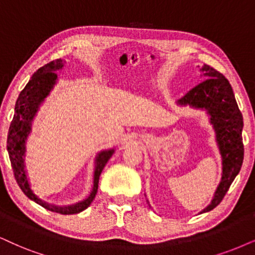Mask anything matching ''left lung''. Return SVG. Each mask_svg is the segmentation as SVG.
Returning <instances> with one entry per match:
<instances>
[{"mask_svg": "<svg viewBox=\"0 0 255 255\" xmlns=\"http://www.w3.org/2000/svg\"><path fill=\"white\" fill-rule=\"evenodd\" d=\"M201 70L206 77L205 81L189 90L179 100V104L206 109L211 115V124L217 133L222 156V178L212 202L201 212L205 213L220 204L243 166L244 143L241 134L244 119L226 77L206 64Z\"/></svg>", "mask_w": 255, "mask_h": 255, "instance_id": "1", "label": "left lung"}]
</instances>
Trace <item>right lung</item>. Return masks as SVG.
Here are the masks:
<instances>
[{
  "instance_id": "add662e5",
  "label": "right lung",
  "mask_w": 255,
  "mask_h": 255,
  "mask_svg": "<svg viewBox=\"0 0 255 255\" xmlns=\"http://www.w3.org/2000/svg\"><path fill=\"white\" fill-rule=\"evenodd\" d=\"M63 67V61L61 59L50 61L49 63L44 64L43 67L38 68L33 74L31 79L25 85L23 90L18 95L17 101L15 105V114L10 122V127L8 131L7 138V149L10 159L12 172L16 179V182L20 186L22 192L28 196L29 199L33 200L36 204L41 205L48 211L55 212L60 214H77L80 212L85 211L94 200L96 192L99 187V179L101 175L102 169L105 168L106 163L111 159V156L114 153V149L104 150L99 154L96 157V166L94 172V186L90 195L86 200L81 202H77L72 206H60L50 205L47 202L42 201L40 198H37L34 194L33 191L29 187V182L25 175L24 170V151H25V140L30 131V125L34 115L36 114L38 105L43 101L44 98L49 94L50 89L55 85L57 75L56 70L61 69Z\"/></svg>"
}]
</instances>
